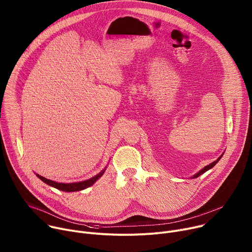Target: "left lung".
Here are the masks:
<instances>
[{"label": "left lung", "instance_id": "1", "mask_svg": "<svg viewBox=\"0 0 252 252\" xmlns=\"http://www.w3.org/2000/svg\"><path fill=\"white\" fill-rule=\"evenodd\" d=\"M221 157H222V156H221ZM221 157H220V158H218V159H217V160H215V161H213V162H211V163H210V164H208V165H206V166H205V167H203V168H202V169H201V170H200V171H199V172H197V173H196V174H195V175H193V178H196V177H198V176H199V175H201V174H202V173H204V172H205V171H207V170H208V169H210V168H212V167H213V166H214V165H215V164H217V163H218V162H219V160H220V158H221Z\"/></svg>", "mask_w": 252, "mask_h": 252}]
</instances>
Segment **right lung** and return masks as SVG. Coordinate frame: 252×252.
<instances>
[{"label":"right lung","mask_w":252,"mask_h":252,"mask_svg":"<svg viewBox=\"0 0 252 252\" xmlns=\"http://www.w3.org/2000/svg\"><path fill=\"white\" fill-rule=\"evenodd\" d=\"M104 170L100 171L98 174H96L95 176L88 179V181H84V182H81V183H74V184H62V183H56V182H53V181H50V179L48 178H45L43 177L42 175H38V177L41 179V181H43L44 183H46L47 185L55 188V189H58L60 190H63V191H66V192H71V191H80V190H83L91 186H93L97 179L103 174Z\"/></svg>","instance_id":"right-lung-1"}]
</instances>
